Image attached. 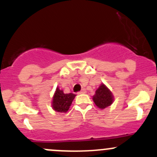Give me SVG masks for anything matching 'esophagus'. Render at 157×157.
I'll use <instances>...</instances> for the list:
<instances>
[{"instance_id":"34e87169","label":"esophagus","mask_w":157,"mask_h":157,"mask_svg":"<svg viewBox=\"0 0 157 157\" xmlns=\"http://www.w3.org/2000/svg\"><path fill=\"white\" fill-rule=\"evenodd\" d=\"M86 90H85V89H83L81 91L78 92V93H77V94H83V93H86Z\"/></svg>"}]
</instances>
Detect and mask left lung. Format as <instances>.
<instances>
[{
	"label": "left lung",
	"instance_id": "1",
	"mask_svg": "<svg viewBox=\"0 0 157 157\" xmlns=\"http://www.w3.org/2000/svg\"><path fill=\"white\" fill-rule=\"evenodd\" d=\"M93 100L98 108L104 109L113 103L114 96L110 90L104 83H102L96 90Z\"/></svg>",
	"mask_w": 157,
	"mask_h": 157
}]
</instances>
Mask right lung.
<instances>
[{
  "mask_svg": "<svg viewBox=\"0 0 157 157\" xmlns=\"http://www.w3.org/2000/svg\"><path fill=\"white\" fill-rule=\"evenodd\" d=\"M75 96L76 95L72 93H64L62 90H60L59 87L57 86L55 94L52 98V109L58 112L66 113L70 109Z\"/></svg>",
  "mask_w": 157,
  "mask_h": 157,
  "instance_id": "obj_1",
  "label": "right lung"
}]
</instances>
